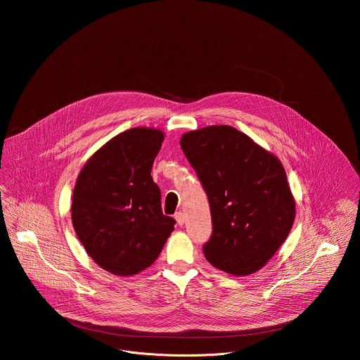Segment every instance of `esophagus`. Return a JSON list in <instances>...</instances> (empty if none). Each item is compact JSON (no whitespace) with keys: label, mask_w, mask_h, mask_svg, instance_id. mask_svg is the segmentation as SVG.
I'll list each match as a JSON object with an SVG mask.
<instances>
[{"label":"esophagus","mask_w":360,"mask_h":360,"mask_svg":"<svg viewBox=\"0 0 360 360\" xmlns=\"http://www.w3.org/2000/svg\"><path fill=\"white\" fill-rule=\"evenodd\" d=\"M174 219H176V221H177L179 226H183V224H184V213H183V212H176Z\"/></svg>","instance_id":"1"}]
</instances>
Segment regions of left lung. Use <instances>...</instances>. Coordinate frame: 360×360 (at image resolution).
I'll return each instance as SVG.
<instances>
[{
  "instance_id": "left-lung-1",
  "label": "left lung",
  "mask_w": 360,
  "mask_h": 360,
  "mask_svg": "<svg viewBox=\"0 0 360 360\" xmlns=\"http://www.w3.org/2000/svg\"><path fill=\"white\" fill-rule=\"evenodd\" d=\"M180 146L210 206L213 231L204 245L206 260L234 276L260 270L285 241L295 219L281 162L226 124L184 133Z\"/></svg>"
}]
</instances>
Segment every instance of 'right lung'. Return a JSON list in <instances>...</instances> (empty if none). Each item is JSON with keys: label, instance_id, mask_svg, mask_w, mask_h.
<instances>
[{"label": "right lung", "instance_id": "right-lung-1", "mask_svg": "<svg viewBox=\"0 0 360 360\" xmlns=\"http://www.w3.org/2000/svg\"><path fill=\"white\" fill-rule=\"evenodd\" d=\"M165 134L126 130L93 155L73 190L72 223L87 254L116 276H133L159 257L176 220L165 216L151 176Z\"/></svg>", "mask_w": 360, "mask_h": 360}]
</instances>
